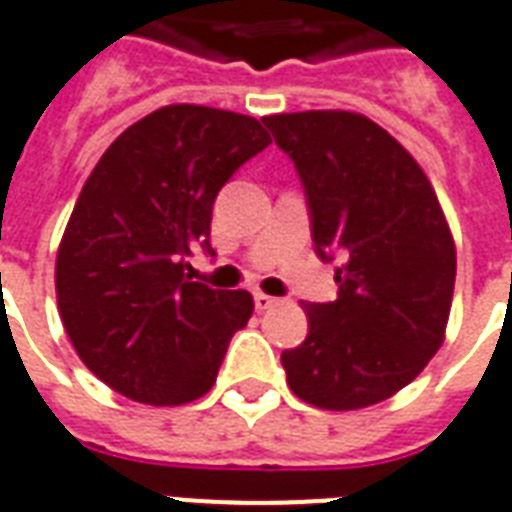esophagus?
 <instances>
[{"instance_id":"1","label":"esophagus","mask_w":512,"mask_h":512,"mask_svg":"<svg viewBox=\"0 0 512 512\" xmlns=\"http://www.w3.org/2000/svg\"><path fill=\"white\" fill-rule=\"evenodd\" d=\"M253 302H256V311H270V308H275V305H278V300H275V297H270V294H264V292L253 294Z\"/></svg>"}]
</instances>
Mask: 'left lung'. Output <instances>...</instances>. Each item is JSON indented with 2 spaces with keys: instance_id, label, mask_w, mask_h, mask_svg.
Returning a JSON list of instances; mask_svg holds the SVG:
<instances>
[{
  "instance_id": "left-lung-1",
  "label": "left lung",
  "mask_w": 512,
  "mask_h": 512,
  "mask_svg": "<svg viewBox=\"0 0 512 512\" xmlns=\"http://www.w3.org/2000/svg\"><path fill=\"white\" fill-rule=\"evenodd\" d=\"M300 174L319 259L341 251L338 300L302 305L308 335L281 363L305 404L349 412L398 390L445 341L455 245L417 160L354 111L261 117Z\"/></svg>"
}]
</instances>
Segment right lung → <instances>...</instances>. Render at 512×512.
I'll return each mask as SVG.
<instances>
[{"label": "right lung", "instance_id": "right-lung-1", "mask_svg": "<svg viewBox=\"0 0 512 512\" xmlns=\"http://www.w3.org/2000/svg\"><path fill=\"white\" fill-rule=\"evenodd\" d=\"M267 144L259 119L177 103L119 133L84 182L59 242L57 305L81 363L119 395L179 406L212 390L253 297L190 281L185 259L212 253L218 190Z\"/></svg>", "mask_w": 512, "mask_h": 512}]
</instances>
